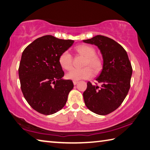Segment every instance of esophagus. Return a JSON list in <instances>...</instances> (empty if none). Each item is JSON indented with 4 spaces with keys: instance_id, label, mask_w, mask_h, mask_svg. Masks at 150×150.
<instances>
[{
    "instance_id": "34e87169",
    "label": "esophagus",
    "mask_w": 150,
    "mask_h": 150,
    "mask_svg": "<svg viewBox=\"0 0 150 150\" xmlns=\"http://www.w3.org/2000/svg\"><path fill=\"white\" fill-rule=\"evenodd\" d=\"M78 83V81H77V80H73L74 85H76Z\"/></svg>"
}]
</instances>
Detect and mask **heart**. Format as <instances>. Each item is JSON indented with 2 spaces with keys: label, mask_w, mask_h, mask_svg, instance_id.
I'll list each match as a JSON object with an SVG mask.
<instances>
[{
  "label": "heart",
  "mask_w": 150,
  "mask_h": 150,
  "mask_svg": "<svg viewBox=\"0 0 150 150\" xmlns=\"http://www.w3.org/2000/svg\"><path fill=\"white\" fill-rule=\"evenodd\" d=\"M76 51L78 53L86 57V60L82 68H74L67 74V78L69 80H80L88 79L95 73H99L103 68V60L96 55V51L94 47L88 45H80L76 47ZM59 62L62 68L69 70L73 67V57L68 51L62 52L59 57ZM88 65V67H86ZM92 68L93 70L91 69Z\"/></svg>",
  "instance_id": "1"
}]
</instances>
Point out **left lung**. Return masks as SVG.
I'll return each mask as SVG.
<instances>
[{"mask_svg":"<svg viewBox=\"0 0 150 150\" xmlns=\"http://www.w3.org/2000/svg\"><path fill=\"white\" fill-rule=\"evenodd\" d=\"M83 42L98 46L103 59V70L96 78L101 86L87 83L83 93L85 104L94 113L108 115L115 111L127 96L132 65L125 49L113 39L98 35Z\"/></svg>","mask_w":150,"mask_h":150,"instance_id":"left-lung-1","label":"left lung"}]
</instances>
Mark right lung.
<instances>
[{
    "label": "right lung",
    "mask_w": 150,
    "mask_h": 150,
    "mask_svg": "<svg viewBox=\"0 0 150 150\" xmlns=\"http://www.w3.org/2000/svg\"><path fill=\"white\" fill-rule=\"evenodd\" d=\"M73 43L70 39L45 35L22 52L18 69L21 90L28 104L39 113L54 114L67 103L74 84L72 80L62 79L64 73L59 57Z\"/></svg>",
    "instance_id": "right-lung-1"
}]
</instances>
